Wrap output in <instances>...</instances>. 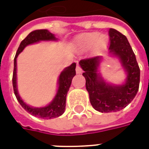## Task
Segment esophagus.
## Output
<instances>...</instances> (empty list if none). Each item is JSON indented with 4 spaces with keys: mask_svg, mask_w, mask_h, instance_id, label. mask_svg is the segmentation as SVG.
<instances>
[{
    "mask_svg": "<svg viewBox=\"0 0 149 149\" xmlns=\"http://www.w3.org/2000/svg\"><path fill=\"white\" fill-rule=\"evenodd\" d=\"M82 72V67H80V65H79V64H77V66H76V73L81 74Z\"/></svg>",
    "mask_w": 149,
    "mask_h": 149,
    "instance_id": "34e87169",
    "label": "esophagus"
}]
</instances>
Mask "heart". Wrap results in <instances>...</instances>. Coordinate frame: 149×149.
I'll return each mask as SVG.
<instances>
[{
    "instance_id": "obj_1",
    "label": "heart",
    "mask_w": 149,
    "mask_h": 149,
    "mask_svg": "<svg viewBox=\"0 0 149 149\" xmlns=\"http://www.w3.org/2000/svg\"><path fill=\"white\" fill-rule=\"evenodd\" d=\"M77 43L83 47H89L94 43H95L97 47H102L107 43V39L105 36H100L97 32L84 33L78 36Z\"/></svg>"
}]
</instances>
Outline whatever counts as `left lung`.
I'll return each mask as SVG.
<instances>
[{"label":"left lung","mask_w":149,"mask_h":149,"mask_svg":"<svg viewBox=\"0 0 149 149\" xmlns=\"http://www.w3.org/2000/svg\"><path fill=\"white\" fill-rule=\"evenodd\" d=\"M109 52L118 55L126 70V83L123 86H110L97 74L99 57L82 59L79 62L84 70L82 75L86 79V88L90 96L92 106L102 113L117 112L126 107L139 90L140 67L136 55L125 36L115 29L109 30Z\"/></svg>","instance_id":"1"}]
</instances>
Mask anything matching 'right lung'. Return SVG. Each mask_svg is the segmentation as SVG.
I'll use <instances>...</instances> for the list:
<instances>
[{
	"label": "right lung",
	"instance_id": "right-lung-1",
	"mask_svg": "<svg viewBox=\"0 0 149 149\" xmlns=\"http://www.w3.org/2000/svg\"><path fill=\"white\" fill-rule=\"evenodd\" d=\"M55 37L54 35L51 33L47 29H40L36 30L29 33L27 37L21 41L19 44L17 54L14 58V69L13 74V86L14 94L16 95L17 101L19 102L20 106H22L26 111L30 114L38 117L43 119H51L59 117L63 113L66 107V97H67V92L70 89V84L72 82L73 77L76 74L75 67L76 63H74L70 67H67L65 70L60 74L58 78V90L56 96L52 101L51 104L43 108H32L24 102L22 99L18 94L17 88V58L18 55L22 52L24 48L27 45L31 43H36L40 40H55Z\"/></svg>",
	"mask_w": 149,
	"mask_h": 149
}]
</instances>
